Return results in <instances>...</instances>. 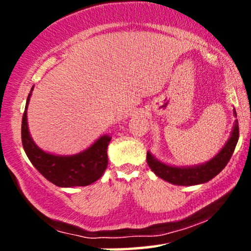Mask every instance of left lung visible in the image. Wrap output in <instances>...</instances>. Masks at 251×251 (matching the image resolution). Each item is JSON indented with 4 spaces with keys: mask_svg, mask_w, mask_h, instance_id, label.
Masks as SVG:
<instances>
[{
    "mask_svg": "<svg viewBox=\"0 0 251 251\" xmlns=\"http://www.w3.org/2000/svg\"><path fill=\"white\" fill-rule=\"evenodd\" d=\"M236 116V112H234ZM238 122L236 120L234 129H232L231 135L227 140L224 148L221 150L220 153L216 154L211 160L208 163H204L198 166H191V168H176V166H170L166 164L160 163L148 152V160L149 166L152 171L154 172L158 177L162 179L169 181L176 185H197V184L206 183L210 179L216 177L220 172L229 163L230 158L234 153L236 144L238 142Z\"/></svg>",
    "mask_w": 251,
    "mask_h": 251,
    "instance_id": "1",
    "label": "left lung"
}]
</instances>
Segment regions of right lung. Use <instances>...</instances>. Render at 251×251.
Listing matches in <instances>:
<instances>
[{
	"label": "right lung",
	"mask_w": 251,
	"mask_h": 251,
	"mask_svg": "<svg viewBox=\"0 0 251 251\" xmlns=\"http://www.w3.org/2000/svg\"><path fill=\"white\" fill-rule=\"evenodd\" d=\"M30 93L22 117L21 138L25 154L34 168L46 179L61 188L86 186L99 179L107 168V146L111 137L102 135L91 148L74 155H55L42 151L33 142L28 131L27 107Z\"/></svg>",
	"instance_id": "1"
}]
</instances>
